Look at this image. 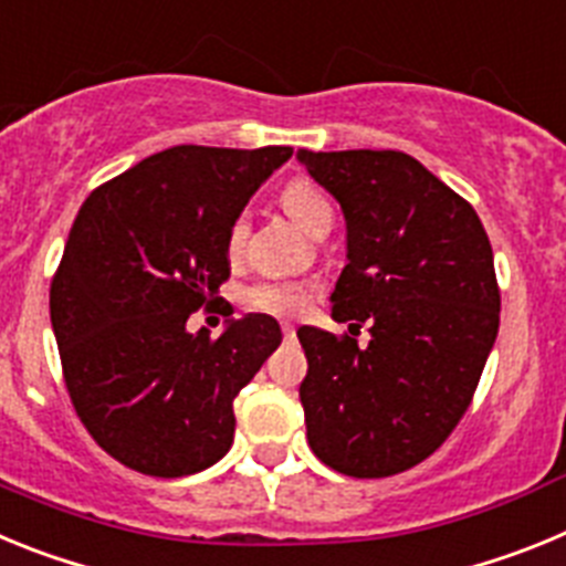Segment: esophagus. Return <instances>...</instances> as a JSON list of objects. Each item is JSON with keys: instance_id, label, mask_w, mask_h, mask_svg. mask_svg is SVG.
Returning a JSON list of instances; mask_svg holds the SVG:
<instances>
[{"instance_id": "34e87169", "label": "esophagus", "mask_w": 566, "mask_h": 566, "mask_svg": "<svg viewBox=\"0 0 566 566\" xmlns=\"http://www.w3.org/2000/svg\"><path fill=\"white\" fill-rule=\"evenodd\" d=\"M283 337H286V339L294 337V326H292V323H283Z\"/></svg>"}]
</instances>
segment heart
I'll use <instances>...</instances> for the list:
<instances>
[{
	"label": "heart",
	"mask_w": 566,
	"mask_h": 566,
	"mask_svg": "<svg viewBox=\"0 0 566 566\" xmlns=\"http://www.w3.org/2000/svg\"><path fill=\"white\" fill-rule=\"evenodd\" d=\"M283 209L294 218V223L306 229V232H317L319 227L334 223V212L328 198L323 195V189L317 187L308 178H294L283 187ZM247 238V218L240 214L238 221L229 229V249H240ZM249 308L263 314H272V317H297L308 308L312 303V289L306 283H294V280H272V283H260L247 292Z\"/></svg>",
	"instance_id": "b5f03b06"
}]
</instances>
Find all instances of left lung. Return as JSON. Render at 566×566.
<instances>
[{
  "mask_svg": "<svg viewBox=\"0 0 566 566\" xmlns=\"http://www.w3.org/2000/svg\"><path fill=\"white\" fill-rule=\"evenodd\" d=\"M345 214V269L332 317L371 339L297 328L314 457L382 479L431 457L468 411L499 334L493 249L479 214L397 149H300Z\"/></svg>",
  "mask_w": 566,
  "mask_h": 566,
  "instance_id": "1",
  "label": "left lung"
}]
</instances>
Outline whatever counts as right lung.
Masks as SVG:
<instances>
[{
  "mask_svg": "<svg viewBox=\"0 0 566 566\" xmlns=\"http://www.w3.org/2000/svg\"><path fill=\"white\" fill-rule=\"evenodd\" d=\"M292 147L181 144L90 192L50 283L70 402L90 437L147 476L227 457L232 402L283 339L277 319L192 334L189 314L229 280V229Z\"/></svg>",
  "mask_w": 566,
  "mask_h": 566,
  "instance_id": "obj_1",
  "label": "right lung"
}]
</instances>
